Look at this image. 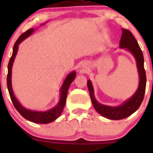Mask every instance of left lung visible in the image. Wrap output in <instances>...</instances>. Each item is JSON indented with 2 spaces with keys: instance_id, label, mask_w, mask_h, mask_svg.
I'll return each mask as SVG.
<instances>
[{
  "instance_id": "1",
  "label": "left lung",
  "mask_w": 153,
  "mask_h": 153,
  "mask_svg": "<svg viewBox=\"0 0 153 153\" xmlns=\"http://www.w3.org/2000/svg\"><path fill=\"white\" fill-rule=\"evenodd\" d=\"M122 36L120 42V47L122 49H126L134 56L136 60L138 73L140 75V83L136 93L131 97L129 100L123 102L122 105L119 106H109L102 105L97 101L93 87L91 81L87 80V86L90 92V96L91 98L92 103L95 109L102 117L109 120H122L129 117L130 115L139 109L144 98L146 91V76L145 69H144V57L143 52L140 49V46L135 39L130 31L126 29H123Z\"/></svg>"
}]
</instances>
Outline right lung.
I'll return each instance as SVG.
<instances>
[{
  "instance_id": "obj_1",
  "label": "right lung",
  "mask_w": 153,
  "mask_h": 153,
  "mask_svg": "<svg viewBox=\"0 0 153 153\" xmlns=\"http://www.w3.org/2000/svg\"><path fill=\"white\" fill-rule=\"evenodd\" d=\"M34 31L33 28H30V29L27 30L26 32H24V33L20 36L17 41L15 42V44L13 45V53L10 57L9 63H8L7 69H8V74L7 77V89L9 91V94H10V99H11L12 102H13V106L15 107L19 113L26 120H29L30 122L36 123H40V124H46L49 123L54 121L56 119L60 117L62 111H63V108H64L65 104H66V99H67V92H68L69 87H70V84L74 81V78L76 76L75 71L70 73L67 75V76L65 79L64 82H63V85H62L61 88L60 90V101L58 102L56 106L51 109L47 110V111H33V110H30V109H27L26 108H24V106H21V104L18 102L17 99H16L15 96L13 94V90H12V85H11V73H12V65H13V60L15 58L16 54H17V51H18V45L21 44V42L30 36L33 32Z\"/></svg>"
}]
</instances>
